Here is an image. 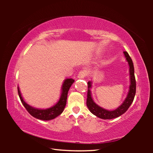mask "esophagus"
<instances>
[{
	"mask_svg": "<svg viewBox=\"0 0 153 153\" xmlns=\"http://www.w3.org/2000/svg\"><path fill=\"white\" fill-rule=\"evenodd\" d=\"M87 76V71L86 70H82L79 72V74H77V77L78 79H83Z\"/></svg>",
	"mask_w": 153,
	"mask_h": 153,
	"instance_id": "esophagus-1",
	"label": "esophagus"
}]
</instances>
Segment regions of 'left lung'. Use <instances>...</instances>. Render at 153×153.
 Instances as JSON below:
<instances>
[{
  "mask_svg": "<svg viewBox=\"0 0 153 153\" xmlns=\"http://www.w3.org/2000/svg\"><path fill=\"white\" fill-rule=\"evenodd\" d=\"M124 55L126 59V61H128L129 65V79H130V84L129 86V91L126 99L124 100L122 104L120 107H117L115 110L109 111L107 110L105 108H103L100 106H98L97 103L93 100L92 97V94L90 89L92 88V82L89 81L88 82V94H87V100L86 105L90 112L97 117H99L102 120H111L116 117H118L127 111L129 107V106L132 103L134 97L136 94V79L134 76V67L132 60L130 58V56L128 55V53L126 51L123 52Z\"/></svg>",
  "mask_w": 153,
  "mask_h": 153,
  "instance_id": "obj_1",
  "label": "left lung"
}]
</instances>
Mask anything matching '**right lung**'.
Instances as JSON below:
<instances>
[{
    "mask_svg": "<svg viewBox=\"0 0 153 153\" xmlns=\"http://www.w3.org/2000/svg\"><path fill=\"white\" fill-rule=\"evenodd\" d=\"M74 79L68 78L65 79L63 84H62L61 94L58 102L55 105H53V107L45 108V109H44V108L43 109H41V108L33 107L25 102L24 98L22 97V94H21L19 86H17L18 94H19V97L23 105L24 106L25 108H26V110L28 111V113L31 115L36 119H38V120L48 121L56 118L57 116L61 115L63 113L66 105L68 91L69 88H70V87L71 86V85L74 84Z\"/></svg>",
    "mask_w": 153,
    "mask_h": 153,
    "instance_id": "1",
    "label": "right lung"
}]
</instances>
